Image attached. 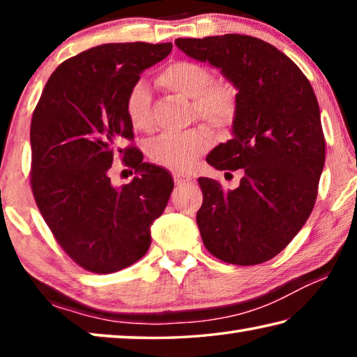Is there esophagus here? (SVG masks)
Instances as JSON below:
<instances>
[{
  "mask_svg": "<svg viewBox=\"0 0 357 357\" xmlns=\"http://www.w3.org/2000/svg\"><path fill=\"white\" fill-rule=\"evenodd\" d=\"M173 179H174V183H176V185H184L192 181L190 176H187V174H183V173H174Z\"/></svg>",
  "mask_w": 357,
  "mask_h": 357,
  "instance_id": "obj_1",
  "label": "esophagus"
}]
</instances>
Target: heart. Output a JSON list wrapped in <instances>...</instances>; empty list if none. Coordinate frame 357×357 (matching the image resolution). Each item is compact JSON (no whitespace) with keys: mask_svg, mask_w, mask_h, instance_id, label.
<instances>
[{"mask_svg":"<svg viewBox=\"0 0 357 357\" xmlns=\"http://www.w3.org/2000/svg\"><path fill=\"white\" fill-rule=\"evenodd\" d=\"M160 83L184 98L193 99V110L200 119L223 128L236 114V89L227 82H211L213 75L206 66L193 61H174L160 72ZM151 93L148 84L138 80L126 98V114L137 130L151 128ZM213 140L204 130H189L176 135H162L151 144L149 157L154 164L174 172L193 167Z\"/></svg>","mask_w":357,"mask_h":357,"instance_id":"obj_1","label":"heart"}]
</instances>
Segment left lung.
Masks as SVG:
<instances>
[{"label": "left lung", "mask_w": 357, "mask_h": 357, "mask_svg": "<svg viewBox=\"0 0 357 357\" xmlns=\"http://www.w3.org/2000/svg\"><path fill=\"white\" fill-rule=\"evenodd\" d=\"M187 56L209 63L238 89L231 140L206 157L215 170H243L234 190L198 178L203 244L229 264L268 261L291 243L318 195L326 142L317 96L285 53L244 34L176 39Z\"/></svg>", "instance_id": "left-lung-1"}]
</instances>
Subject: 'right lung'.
Masks as SVG:
<instances>
[{"label": "right lung", "mask_w": 357, "mask_h": 357, "mask_svg": "<svg viewBox=\"0 0 357 357\" xmlns=\"http://www.w3.org/2000/svg\"><path fill=\"white\" fill-rule=\"evenodd\" d=\"M167 44H104L66 59L48 78L31 119V189L63 250L96 274L138 261L151 225L173 190L165 168L143 162L126 114L140 74L170 55ZM119 155L137 176L114 188L107 176Z\"/></svg>", "instance_id": "add662e5"}]
</instances>
